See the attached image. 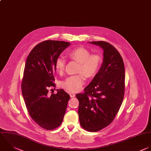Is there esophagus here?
<instances>
[{
  "label": "esophagus",
  "instance_id": "esophagus-1",
  "mask_svg": "<svg viewBox=\"0 0 151 151\" xmlns=\"http://www.w3.org/2000/svg\"><path fill=\"white\" fill-rule=\"evenodd\" d=\"M70 97H75V96H76V94H75L74 93H70Z\"/></svg>",
  "mask_w": 151,
  "mask_h": 151
}]
</instances>
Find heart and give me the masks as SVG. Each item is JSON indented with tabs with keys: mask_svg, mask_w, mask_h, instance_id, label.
<instances>
[{
	"mask_svg": "<svg viewBox=\"0 0 151 151\" xmlns=\"http://www.w3.org/2000/svg\"><path fill=\"white\" fill-rule=\"evenodd\" d=\"M91 52L88 50L80 47L70 51L68 55L71 60L77 61L80 63L78 73H83L87 78H91L96 76L99 71L101 63L102 58L98 54H91ZM65 66V60L59 57L55 63V68L58 73H62ZM84 83L83 75L71 76L67 77L61 83L62 87L66 90L75 93L78 91Z\"/></svg>",
	"mask_w": 151,
	"mask_h": 151,
	"instance_id": "heart-1",
	"label": "heart"
}]
</instances>
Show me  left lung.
<instances>
[{"label": "left lung", "mask_w": 151, "mask_h": 151, "mask_svg": "<svg viewBox=\"0 0 151 151\" xmlns=\"http://www.w3.org/2000/svg\"><path fill=\"white\" fill-rule=\"evenodd\" d=\"M103 50L102 65L79 101L78 116L82 127L97 132L109 125L122 105L124 93V65L118 51L105 41L90 42Z\"/></svg>", "instance_id": "1"}]
</instances>
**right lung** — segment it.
I'll return each instance as SVG.
<instances>
[{
    "label": "right lung",
    "mask_w": 151,
    "mask_h": 151,
    "mask_svg": "<svg viewBox=\"0 0 151 151\" xmlns=\"http://www.w3.org/2000/svg\"><path fill=\"white\" fill-rule=\"evenodd\" d=\"M70 42L47 40L37 45L27 58L21 88L28 111L41 127L53 130L61 124L70 96L63 89L48 94L54 83L55 63Z\"/></svg>",
    "instance_id": "right-lung-1"
}]
</instances>
